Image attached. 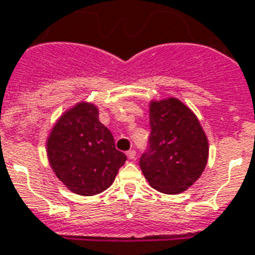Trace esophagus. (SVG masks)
Instances as JSON below:
<instances>
[{
	"label": "esophagus",
	"mask_w": 255,
	"mask_h": 255,
	"mask_svg": "<svg viewBox=\"0 0 255 255\" xmlns=\"http://www.w3.org/2000/svg\"><path fill=\"white\" fill-rule=\"evenodd\" d=\"M127 157L129 160H133L136 157V151H133V149H131V151L127 152Z\"/></svg>",
	"instance_id": "1"
}]
</instances>
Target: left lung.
Here are the masks:
<instances>
[{"label": "left lung", "instance_id": "obj_1", "mask_svg": "<svg viewBox=\"0 0 255 255\" xmlns=\"http://www.w3.org/2000/svg\"><path fill=\"white\" fill-rule=\"evenodd\" d=\"M149 149L140 168L149 185L178 194L193 185L208 163L209 143L192 110L176 98L149 102Z\"/></svg>", "mask_w": 255, "mask_h": 255}]
</instances>
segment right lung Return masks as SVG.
<instances>
[{
	"label": "right lung",
	"mask_w": 255,
	"mask_h": 255,
	"mask_svg": "<svg viewBox=\"0 0 255 255\" xmlns=\"http://www.w3.org/2000/svg\"><path fill=\"white\" fill-rule=\"evenodd\" d=\"M46 153L59 181L79 196H95L110 188L127 160L99 122V108L86 100L58 118L46 140Z\"/></svg>",
	"instance_id": "add662e5"
}]
</instances>
